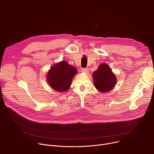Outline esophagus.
<instances>
[{
	"instance_id": "esophagus-1",
	"label": "esophagus",
	"mask_w": 154,
	"mask_h": 154,
	"mask_svg": "<svg viewBox=\"0 0 154 154\" xmlns=\"http://www.w3.org/2000/svg\"><path fill=\"white\" fill-rule=\"evenodd\" d=\"M82 72H83L87 73V72H88L89 69H88L87 68H82Z\"/></svg>"
}]
</instances>
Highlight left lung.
<instances>
[{
  "instance_id": "left-lung-1",
  "label": "left lung",
  "mask_w": 154,
  "mask_h": 154,
  "mask_svg": "<svg viewBox=\"0 0 154 154\" xmlns=\"http://www.w3.org/2000/svg\"><path fill=\"white\" fill-rule=\"evenodd\" d=\"M93 77L95 87L102 93L110 91L116 83V76L105 63L99 66L97 70L93 72Z\"/></svg>"
}]
</instances>
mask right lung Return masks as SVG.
<instances>
[{
  "mask_svg": "<svg viewBox=\"0 0 154 154\" xmlns=\"http://www.w3.org/2000/svg\"><path fill=\"white\" fill-rule=\"evenodd\" d=\"M77 69L66 61H61L52 67L47 80L50 86L57 91L64 92L69 90Z\"/></svg>",
  "mask_w": 154,
  "mask_h": 154,
  "instance_id": "add662e5",
  "label": "right lung"
}]
</instances>
